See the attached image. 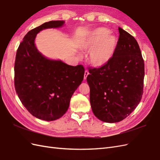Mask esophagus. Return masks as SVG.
Masks as SVG:
<instances>
[{
	"label": "esophagus",
	"mask_w": 160,
	"mask_h": 160,
	"mask_svg": "<svg viewBox=\"0 0 160 160\" xmlns=\"http://www.w3.org/2000/svg\"><path fill=\"white\" fill-rule=\"evenodd\" d=\"M89 74V72L88 71V70H86L85 72H84V78L86 80V78H87V76H88V75Z\"/></svg>",
	"instance_id": "obj_1"
}]
</instances>
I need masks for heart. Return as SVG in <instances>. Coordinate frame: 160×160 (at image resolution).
Wrapping results in <instances>:
<instances>
[{
	"instance_id": "obj_1",
	"label": "heart",
	"mask_w": 160,
	"mask_h": 160,
	"mask_svg": "<svg viewBox=\"0 0 160 160\" xmlns=\"http://www.w3.org/2000/svg\"><path fill=\"white\" fill-rule=\"evenodd\" d=\"M117 39L115 35H110V31L105 28L94 30L82 45L84 50H90L88 61L96 67L103 66L115 54Z\"/></svg>"
}]
</instances>
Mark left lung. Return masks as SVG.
I'll use <instances>...</instances> for the list:
<instances>
[{"instance_id":"left-lung-1","label":"left lung","mask_w":160,"mask_h":160,"mask_svg":"<svg viewBox=\"0 0 160 160\" xmlns=\"http://www.w3.org/2000/svg\"><path fill=\"white\" fill-rule=\"evenodd\" d=\"M119 38L110 62L88 67L87 82L94 115L100 121L117 122L133 112L142 98L144 61L138 42L118 27Z\"/></svg>"}]
</instances>
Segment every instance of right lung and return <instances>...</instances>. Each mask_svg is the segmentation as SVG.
<instances>
[{"instance_id":"1","label":"right lung","mask_w":160,"mask_h":160,"mask_svg":"<svg viewBox=\"0 0 160 160\" xmlns=\"http://www.w3.org/2000/svg\"><path fill=\"white\" fill-rule=\"evenodd\" d=\"M64 21L46 22L29 31L17 49L15 87L21 102L32 115L52 121L67 111L74 91L84 79L82 65L72 66L51 60L38 52L35 39L40 31L62 27Z\"/></svg>"}]
</instances>
